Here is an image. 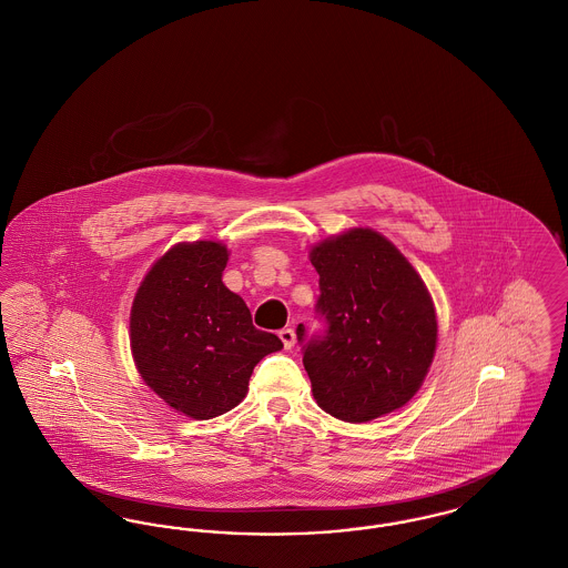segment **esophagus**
I'll list each match as a JSON object with an SVG mask.
<instances>
[{"mask_svg":"<svg viewBox=\"0 0 568 568\" xmlns=\"http://www.w3.org/2000/svg\"><path fill=\"white\" fill-rule=\"evenodd\" d=\"M278 338L283 341V347H285V349H292V347L296 345V332H294V327H283V329L278 332Z\"/></svg>","mask_w":568,"mask_h":568,"instance_id":"esophagus-1","label":"esophagus"}]
</instances>
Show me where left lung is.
<instances>
[{
    "label": "left lung",
    "mask_w": 568,
    "mask_h": 568,
    "mask_svg": "<svg viewBox=\"0 0 568 568\" xmlns=\"http://www.w3.org/2000/svg\"><path fill=\"white\" fill-rule=\"evenodd\" d=\"M320 274L324 334L306 338L304 368L317 405L362 424L405 406L422 387L436 349V313L405 255L368 227H353L311 248Z\"/></svg>",
    "instance_id": "8db88e82"
}]
</instances>
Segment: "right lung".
I'll use <instances>...</instances> for the list:
<instances>
[{"instance_id": "add662e5", "label": "right lung", "mask_w": 568, "mask_h": 568, "mask_svg": "<svg viewBox=\"0 0 568 568\" xmlns=\"http://www.w3.org/2000/svg\"><path fill=\"white\" fill-rule=\"evenodd\" d=\"M227 255L213 241L174 244L144 276L132 306L140 377L193 419L239 405L255 364L283 349L278 336L253 325L243 297L223 285Z\"/></svg>"}]
</instances>
